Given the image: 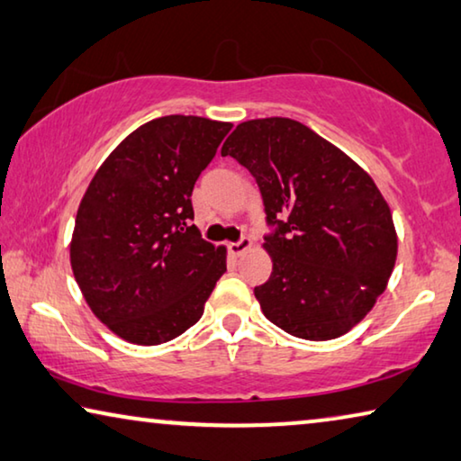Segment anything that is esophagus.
<instances>
[{
  "label": "esophagus",
  "instance_id": "1",
  "mask_svg": "<svg viewBox=\"0 0 461 461\" xmlns=\"http://www.w3.org/2000/svg\"><path fill=\"white\" fill-rule=\"evenodd\" d=\"M251 247H253V240L249 237H243V239H239L237 243H230L229 245V251L235 255V258H239V255H243L245 251H249Z\"/></svg>",
  "mask_w": 461,
  "mask_h": 461
}]
</instances>
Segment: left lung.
<instances>
[{"label": "left lung", "instance_id": "obj_1", "mask_svg": "<svg viewBox=\"0 0 461 461\" xmlns=\"http://www.w3.org/2000/svg\"><path fill=\"white\" fill-rule=\"evenodd\" d=\"M258 183L272 274L255 299L274 325L303 339L350 331L392 276L398 239L373 179L342 150L286 117L253 119L226 138Z\"/></svg>", "mask_w": 461, "mask_h": 461}]
</instances>
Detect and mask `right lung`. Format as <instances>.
Listing matches in <instances>:
<instances>
[{
	"label": "right lung",
	"instance_id": "right-lung-1",
	"mask_svg": "<svg viewBox=\"0 0 461 461\" xmlns=\"http://www.w3.org/2000/svg\"><path fill=\"white\" fill-rule=\"evenodd\" d=\"M230 127L194 115L148 122L111 152L82 197L69 247L76 282L127 342L181 336L226 272L224 247L191 224V191Z\"/></svg>",
	"mask_w": 461,
	"mask_h": 461
}]
</instances>
